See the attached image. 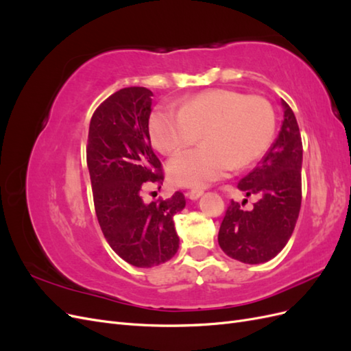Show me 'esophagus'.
<instances>
[{
  "label": "esophagus",
  "mask_w": 351,
  "mask_h": 351,
  "mask_svg": "<svg viewBox=\"0 0 351 351\" xmlns=\"http://www.w3.org/2000/svg\"><path fill=\"white\" fill-rule=\"evenodd\" d=\"M202 195H204V190H200V189H192V190H187V192H186V196L189 199H192V200L199 199Z\"/></svg>",
  "instance_id": "esophagus-1"
}]
</instances>
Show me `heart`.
<instances>
[{"instance_id":"obj_1","label":"heart","mask_w":351,"mask_h":351,"mask_svg":"<svg viewBox=\"0 0 351 351\" xmlns=\"http://www.w3.org/2000/svg\"><path fill=\"white\" fill-rule=\"evenodd\" d=\"M275 133L272 105L258 95L210 89L180 104L178 112L158 108L149 120L151 141L159 152L176 154L200 134L204 146L176 155L167 165L169 182L205 187L232 168L253 164L268 149Z\"/></svg>"}]
</instances>
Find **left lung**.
<instances>
[{
    "mask_svg": "<svg viewBox=\"0 0 351 351\" xmlns=\"http://www.w3.org/2000/svg\"><path fill=\"white\" fill-rule=\"evenodd\" d=\"M281 105L284 120L278 137L259 165L237 186L246 196L259 195V200L250 210L231 200L218 232L221 249L243 263H263L277 256L290 240L299 218L302 137L293 110L282 99Z\"/></svg>",
    "mask_w": 351,
    "mask_h": 351,
    "instance_id": "obj_1",
    "label": "left lung"
}]
</instances>
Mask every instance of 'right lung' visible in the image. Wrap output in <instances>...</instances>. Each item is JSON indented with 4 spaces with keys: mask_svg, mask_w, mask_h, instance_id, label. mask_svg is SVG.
Instances as JSON below:
<instances>
[{
    "mask_svg": "<svg viewBox=\"0 0 351 351\" xmlns=\"http://www.w3.org/2000/svg\"><path fill=\"white\" fill-rule=\"evenodd\" d=\"M152 97L139 86L112 93L92 115L86 147L101 230L111 249L137 268L156 267L177 253L173 218L186 206L182 192L151 204L142 199L143 189L164 180L151 146Z\"/></svg>",
    "mask_w": 351,
    "mask_h": 351,
    "instance_id": "obj_1",
    "label": "right lung"
}]
</instances>
